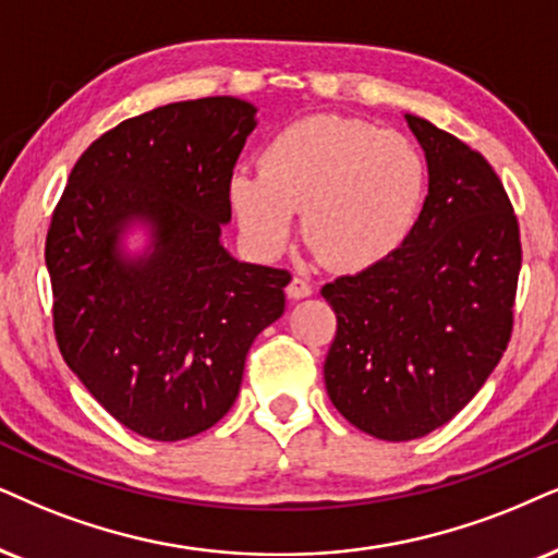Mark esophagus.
Segmentation results:
<instances>
[{"label": "esophagus", "instance_id": "34e87169", "mask_svg": "<svg viewBox=\"0 0 558 558\" xmlns=\"http://www.w3.org/2000/svg\"><path fill=\"white\" fill-rule=\"evenodd\" d=\"M286 293H288V299L299 301V299H306V295H312L314 288L306 278H299V275H295V278H291V283H288Z\"/></svg>", "mask_w": 558, "mask_h": 558}]
</instances>
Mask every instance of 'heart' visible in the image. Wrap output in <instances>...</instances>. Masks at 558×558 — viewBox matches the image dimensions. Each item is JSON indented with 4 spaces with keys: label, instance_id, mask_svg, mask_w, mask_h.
Listing matches in <instances>:
<instances>
[{
    "label": "heart",
    "instance_id": "b5f03b06",
    "mask_svg": "<svg viewBox=\"0 0 558 558\" xmlns=\"http://www.w3.org/2000/svg\"><path fill=\"white\" fill-rule=\"evenodd\" d=\"M231 206L255 250L278 255L303 210V236L324 263L361 272L391 259L414 234L427 165L393 131L344 116L280 129L259 154V174L231 178Z\"/></svg>",
    "mask_w": 558,
    "mask_h": 558
}]
</instances>
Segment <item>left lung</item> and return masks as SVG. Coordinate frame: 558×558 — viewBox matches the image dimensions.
<instances>
[{
    "label": "left lung",
    "mask_w": 558,
    "mask_h": 558,
    "mask_svg": "<svg viewBox=\"0 0 558 558\" xmlns=\"http://www.w3.org/2000/svg\"><path fill=\"white\" fill-rule=\"evenodd\" d=\"M404 118L429 172L417 229L391 259L322 288L337 314L324 361L331 404L391 442L446 425L497 368L523 263L518 216L489 161Z\"/></svg>",
    "instance_id": "8db88e82"
}]
</instances>
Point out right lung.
Wrapping results in <instances>:
<instances>
[{"label":"right lung","instance_id":"obj_1","mask_svg":"<svg viewBox=\"0 0 558 558\" xmlns=\"http://www.w3.org/2000/svg\"><path fill=\"white\" fill-rule=\"evenodd\" d=\"M255 108L236 97L172 102L92 141L46 234L53 335L84 389L123 427L174 442L234 404L246 352L286 308L283 267L223 250L231 174ZM131 220L155 234L125 260Z\"/></svg>","mask_w":558,"mask_h":558}]
</instances>
